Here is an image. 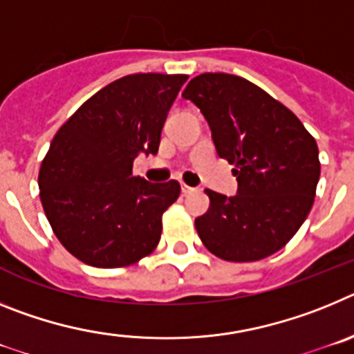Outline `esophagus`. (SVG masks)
Returning <instances> with one entry per match:
<instances>
[{
	"mask_svg": "<svg viewBox=\"0 0 354 354\" xmlns=\"http://www.w3.org/2000/svg\"><path fill=\"white\" fill-rule=\"evenodd\" d=\"M180 189H183L184 195H192V193H195V192H196V187L187 186V184H183V186H180Z\"/></svg>",
	"mask_w": 354,
	"mask_h": 354,
	"instance_id": "esophagus-1",
	"label": "esophagus"
}]
</instances>
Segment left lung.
Segmentation results:
<instances>
[{"instance_id":"1","label":"left lung","mask_w":354,"mask_h":354,"mask_svg":"<svg viewBox=\"0 0 354 354\" xmlns=\"http://www.w3.org/2000/svg\"><path fill=\"white\" fill-rule=\"evenodd\" d=\"M183 97L205 117L218 156L236 167L237 195L205 189L211 205L195 220L200 239L223 261L270 257L314 204L321 174L314 136L282 102L234 74H200Z\"/></svg>"}]
</instances>
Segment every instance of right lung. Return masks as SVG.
<instances>
[{"mask_svg":"<svg viewBox=\"0 0 354 354\" xmlns=\"http://www.w3.org/2000/svg\"><path fill=\"white\" fill-rule=\"evenodd\" d=\"M184 74H129L92 95L53 138L39 171L40 202L68 253L93 268H124L154 252L162 212L180 184L133 175L158 154Z\"/></svg>","mask_w":354,"mask_h":354,"instance_id":"add662e5","label":"right lung"}]
</instances>
